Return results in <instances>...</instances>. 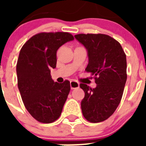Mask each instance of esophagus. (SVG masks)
<instances>
[{
    "label": "esophagus",
    "instance_id": "1",
    "mask_svg": "<svg viewBox=\"0 0 146 146\" xmlns=\"http://www.w3.org/2000/svg\"><path fill=\"white\" fill-rule=\"evenodd\" d=\"M70 86L72 89H75V88H79L80 84H79V82H77V81L72 80L70 82Z\"/></svg>",
    "mask_w": 146,
    "mask_h": 146
}]
</instances>
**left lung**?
<instances>
[{
    "label": "left lung",
    "mask_w": 146,
    "mask_h": 146,
    "mask_svg": "<svg viewBox=\"0 0 146 146\" xmlns=\"http://www.w3.org/2000/svg\"><path fill=\"white\" fill-rule=\"evenodd\" d=\"M74 37L87 50L86 71L94 76L96 83L95 88L80 85L85 92L82 115L91 123L102 122L113 114L122 98L127 78L126 54L119 42L108 35L81 33Z\"/></svg>",
    "instance_id": "1"
}]
</instances>
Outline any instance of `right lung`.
<instances>
[{"label": "right lung", "instance_id": "1", "mask_svg": "<svg viewBox=\"0 0 146 146\" xmlns=\"http://www.w3.org/2000/svg\"><path fill=\"white\" fill-rule=\"evenodd\" d=\"M74 40L66 32L39 33L27 41L20 50L17 64V86L25 108L38 122L50 123L60 117L70 82H54L50 69L56 67V52Z\"/></svg>", "mask_w": 146, "mask_h": 146}]
</instances>
